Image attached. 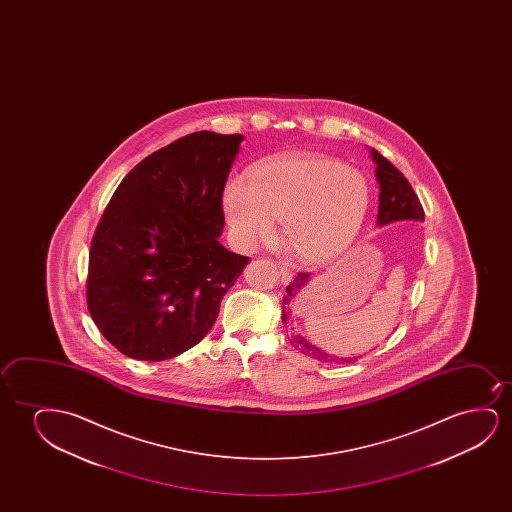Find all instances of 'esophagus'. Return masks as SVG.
<instances>
[{
  "label": "esophagus",
  "mask_w": 512,
  "mask_h": 512,
  "mask_svg": "<svg viewBox=\"0 0 512 512\" xmlns=\"http://www.w3.org/2000/svg\"><path fill=\"white\" fill-rule=\"evenodd\" d=\"M280 276L283 283H288V281L292 280V271L287 266H280Z\"/></svg>",
  "instance_id": "obj_1"
}]
</instances>
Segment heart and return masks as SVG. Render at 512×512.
Segmentation results:
<instances>
[{
    "label": "heart",
    "instance_id": "b5f03b06",
    "mask_svg": "<svg viewBox=\"0 0 512 512\" xmlns=\"http://www.w3.org/2000/svg\"><path fill=\"white\" fill-rule=\"evenodd\" d=\"M371 206V185L360 169L329 155H297L232 176L225 185L227 222L239 241L253 245L273 236L283 220L292 257L325 264L350 248Z\"/></svg>",
    "mask_w": 512,
    "mask_h": 512
}]
</instances>
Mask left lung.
<instances>
[{"instance_id":"1","label":"left lung","mask_w":512,"mask_h":512,"mask_svg":"<svg viewBox=\"0 0 512 512\" xmlns=\"http://www.w3.org/2000/svg\"><path fill=\"white\" fill-rule=\"evenodd\" d=\"M372 159L376 162V178L379 183L378 225L392 224L397 220H425V211L420 199L416 196L411 183L406 176L393 166L392 162L379 154L378 150L371 148ZM309 281V273H299L294 281L287 287V294L283 297V323H288V313L285 306H290L295 297H301L302 290ZM290 343L295 350L301 351L306 357L318 358L322 362H336V364H351L358 358L330 357L325 351L316 348L302 336H292Z\"/></svg>"}]
</instances>
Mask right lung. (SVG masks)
<instances>
[{
    "mask_svg": "<svg viewBox=\"0 0 512 512\" xmlns=\"http://www.w3.org/2000/svg\"><path fill=\"white\" fill-rule=\"evenodd\" d=\"M241 141L187 134L136 164L106 204L91 241L87 308L127 357L161 362L203 341L250 262L218 243Z\"/></svg>",
    "mask_w": 512,
    "mask_h": 512,
    "instance_id": "obj_1",
    "label": "right lung"
}]
</instances>
